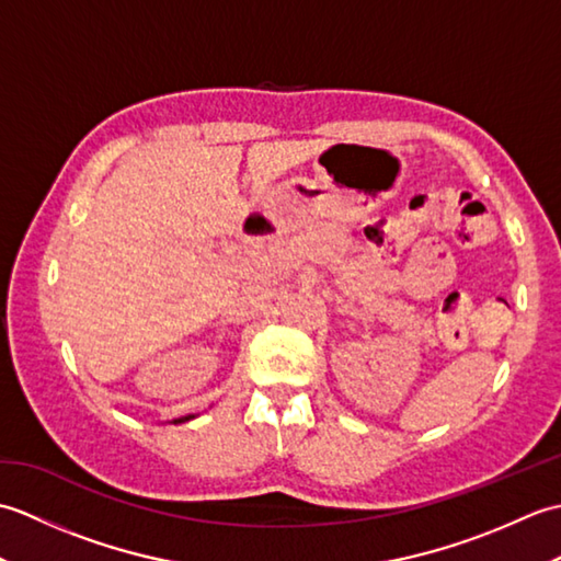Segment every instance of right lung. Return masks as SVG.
Listing matches in <instances>:
<instances>
[{"mask_svg": "<svg viewBox=\"0 0 561 561\" xmlns=\"http://www.w3.org/2000/svg\"><path fill=\"white\" fill-rule=\"evenodd\" d=\"M195 420V414H185V416H178V420H173V424H183V422H190Z\"/></svg>", "mask_w": 561, "mask_h": 561, "instance_id": "obj_1", "label": "right lung"}]
</instances>
